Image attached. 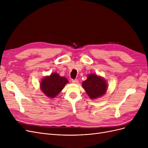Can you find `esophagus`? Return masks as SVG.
I'll return each mask as SVG.
<instances>
[{"mask_svg": "<svg viewBox=\"0 0 148 148\" xmlns=\"http://www.w3.org/2000/svg\"><path fill=\"white\" fill-rule=\"evenodd\" d=\"M71 82L74 84H78V79H72L71 80Z\"/></svg>", "mask_w": 148, "mask_h": 148, "instance_id": "34e87169", "label": "esophagus"}]
</instances>
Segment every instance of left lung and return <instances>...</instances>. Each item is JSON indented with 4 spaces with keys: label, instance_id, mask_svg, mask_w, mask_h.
Here are the masks:
<instances>
[{
    "label": "left lung",
    "instance_id": "left-lung-1",
    "mask_svg": "<svg viewBox=\"0 0 148 148\" xmlns=\"http://www.w3.org/2000/svg\"><path fill=\"white\" fill-rule=\"evenodd\" d=\"M82 86L89 97L91 99H95L104 95L108 85L104 78L96 74L91 73L83 82Z\"/></svg>",
    "mask_w": 148,
    "mask_h": 148
}]
</instances>
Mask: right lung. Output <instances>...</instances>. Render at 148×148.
<instances>
[{"mask_svg":"<svg viewBox=\"0 0 148 148\" xmlns=\"http://www.w3.org/2000/svg\"><path fill=\"white\" fill-rule=\"evenodd\" d=\"M68 83L69 81L65 77H60L57 73H53L42 79L40 88L47 97L54 98Z\"/></svg>","mask_w":148,"mask_h":148,"instance_id":"obj_1","label":"right lung"}]
</instances>
